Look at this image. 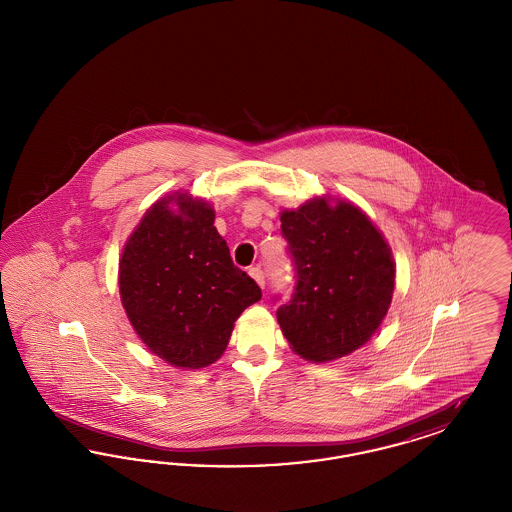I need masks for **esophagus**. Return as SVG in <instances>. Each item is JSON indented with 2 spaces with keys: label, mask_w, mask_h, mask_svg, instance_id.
Segmentation results:
<instances>
[{
  "label": "esophagus",
  "mask_w": 512,
  "mask_h": 512,
  "mask_svg": "<svg viewBox=\"0 0 512 512\" xmlns=\"http://www.w3.org/2000/svg\"><path fill=\"white\" fill-rule=\"evenodd\" d=\"M249 276L261 286V288H265V270L261 267H251L249 268Z\"/></svg>",
  "instance_id": "34e87169"
}]
</instances>
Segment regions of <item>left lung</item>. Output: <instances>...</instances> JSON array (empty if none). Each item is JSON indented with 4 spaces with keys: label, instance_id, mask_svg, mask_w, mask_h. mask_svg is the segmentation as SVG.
Returning <instances> with one entry per match:
<instances>
[{
    "label": "left lung",
    "instance_id": "1",
    "mask_svg": "<svg viewBox=\"0 0 512 512\" xmlns=\"http://www.w3.org/2000/svg\"><path fill=\"white\" fill-rule=\"evenodd\" d=\"M295 268L292 299L276 311L293 351L313 363L353 353L390 309L395 263L390 245L349 201L315 197L282 211Z\"/></svg>",
    "mask_w": 512,
    "mask_h": 512
}]
</instances>
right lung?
Wrapping results in <instances>:
<instances>
[{
	"label": "right lung",
	"mask_w": 512,
	"mask_h": 512,
	"mask_svg": "<svg viewBox=\"0 0 512 512\" xmlns=\"http://www.w3.org/2000/svg\"><path fill=\"white\" fill-rule=\"evenodd\" d=\"M213 224L207 201L174 192L147 209L122 249L126 317L151 353L178 368L213 365L234 322L261 299Z\"/></svg>",
	"instance_id": "obj_1"
}]
</instances>
